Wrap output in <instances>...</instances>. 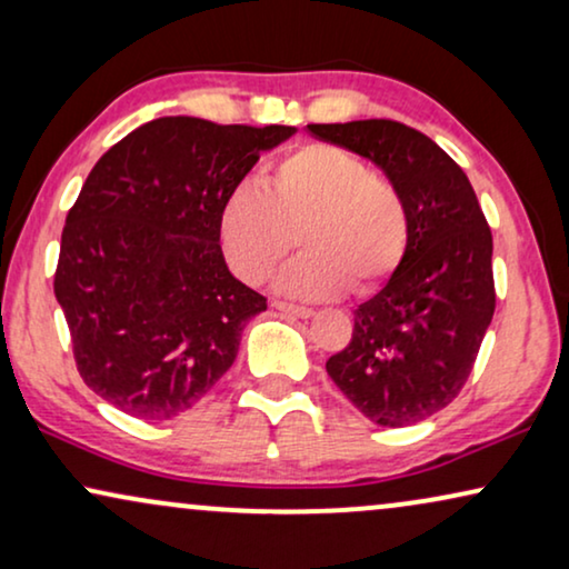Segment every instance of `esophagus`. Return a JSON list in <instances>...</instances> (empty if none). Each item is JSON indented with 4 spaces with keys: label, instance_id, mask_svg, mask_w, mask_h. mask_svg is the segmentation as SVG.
<instances>
[{
    "label": "esophagus",
    "instance_id": "1",
    "mask_svg": "<svg viewBox=\"0 0 569 569\" xmlns=\"http://www.w3.org/2000/svg\"><path fill=\"white\" fill-rule=\"evenodd\" d=\"M274 308L279 310V313L284 316H295V318H310L313 316V308H306V306H292V302H282L277 300Z\"/></svg>",
    "mask_w": 569,
    "mask_h": 569
}]
</instances>
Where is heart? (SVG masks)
<instances>
[{"mask_svg": "<svg viewBox=\"0 0 569 569\" xmlns=\"http://www.w3.org/2000/svg\"><path fill=\"white\" fill-rule=\"evenodd\" d=\"M295 232L306 253L279 274V292L326 300L349 284L362 295L401 267L409 212L399 189L355 152L308 142L279 158L261 189H232L217 214L224 259L246 284H261L290 256Z\"/></svg>", "mask_w": 569, "mask_h": 569, "instance_id": "heart-1", "label": "heart"}]
</instances>
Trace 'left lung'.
I'll return each mask as SVG.
<instances>
[{
  "instance_id": "1",
  "label": "left lung",
  "mask_w": 569,
  "mask_h": 569,
  "mask_svg": "<svg viewBox=\"0 0 569 569\" xmlns=\"http://www.w3.org/2000/svg\"><path fill=\"white\" fill-rule=\"evenodd\" d=\"M308 129L376 162L409 212L401 267L355 310L352 341L329 357L326 372L370 422H422L461 393L492 323L487 217L461 166L407 123L368 119Z\"/></svg>"
}]
</instances>
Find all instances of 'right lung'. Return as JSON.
Listing matches in <instances>:
<instances>
[{
    "label": "right lung",
    "instance_id": "add662e5",
    "mask_svg": "<svg viewBox=\"0 0 569 569\" xmlns=\"http://www.w3.org/2000/svg\"><path fill=\"white\" fill-rule=\"evenodd\" d=\"M292 134L162 116L96 162L61 230L53 295L100 399L160 422L230 370L267 298L230 274L217 214L261 150Z\"/></svg>",
    "mask_w": 569,
    "mask_h": 569
}]
</instances>
